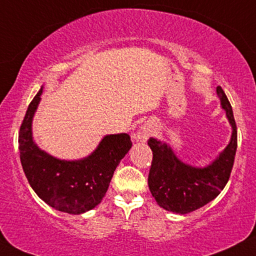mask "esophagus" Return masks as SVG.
<instances>
[{"label":"esophagus","instance_id":"obj_1","mask_svg":"<svg viewBox=\"0 0 256 256\" xmlns=\"http://www.w3.org/2000/svg\"><path fill=\"white\" fill-rule=\"evenodd\" d=\"M152 131H154L152 126L143 125V126H140V128H139L138 130L134 132L132 137H134L137 142H146L148 137H150V136L152 134Z\"/></svg>","mask_w":256,"mask_h":256}]
</instances>
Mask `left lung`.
<instances>
[{"label":"left lung","mask_w":256,"mask_h":256,"mask_svg":"<svg viewBox=\"0 0 256 256\" xmlns=\"http://www.w3.org/2000/svg\"><path fill=\"white\" fill-rule=\"evenodd\" d=\"M216 92L232 132L227 148L208 166L195 168L183 163L170 145L154 138L148 140L152 150L148 188L158 206L168 212L177 214L195 212L218 197L230 177L238 148V130L227 96L221 86H218Z\"/></svg>","instance_id":"8db88e82"}]
</instances>
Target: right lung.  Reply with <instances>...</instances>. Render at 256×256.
Wrapping results in <instances>:
<instances>
[{
	"label": "right lung",
	"instance_id": "add662e5",
	"mask_svg": "<svg viewBox=\"0 0 256 256\" xmlns=\"http://www.w3.org/2000/svg\"><path fill=\"white\" fill-rule=\"evenodd\" d=\"M42 87L28 106L18 132V150L24 174L40 198L59 212L78 215L102 202L113 172L132 146L128 134H108L90 156L64 160L41 150L33 140L32 122Z\"/></svg>",
	"mask_w": 256,
	"mask_h": 256
}]
</instances>
